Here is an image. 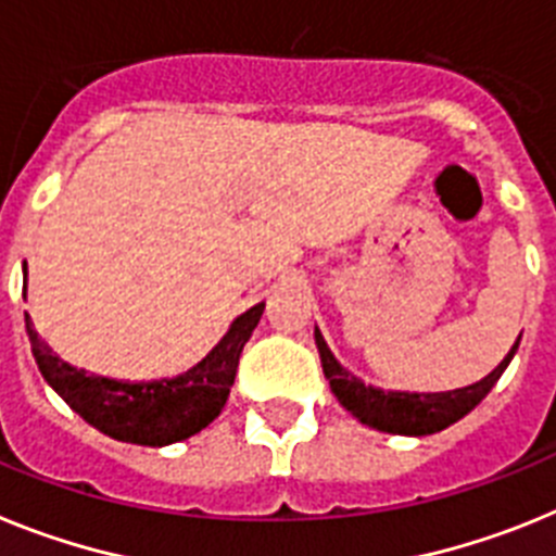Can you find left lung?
<instances>
[{
    "mask_svg": "<svg viewBox=\"0 0 556 556\" xmlns=\"http://www.w3.org/2000/svg\"><path fill=\"white\" fill-rule=\"evenodd\" d=\"M520 338L509 350L504 361L486 375L479 383L465 386V389H453V392H433V394H419V392H383L375 386H366L358 380L352 371L338 364L336 355L330 352L327 341L321 332L316 330V346L321 355V369L325 378L330 380L332 394L338 403L344 405L352 417H358L361 422L375 428V431L386 433H403V437H428V433L445 431L447 425L458 422V419L470 414L481 400L490 394V389L498 383L504 369L509 366L511 355L518 352Z\"/></svg>",
    "mask_w": 556,
    "mask_h": 556,
    "instance_id": "obj_1",
    "label": "left lung"
}]
</instances>
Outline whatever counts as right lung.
I'll return each mask as SVG.
<instances>
[{
  "instance_id": "obj_1",
  "label": "right lung",
  "mask_w": 556,
  "mask_h": 556,
  "mask_svg": "<svg viewBox=\"0 0 556 556\" xmlns=\"http://www.w3.org/2000/svg\"><path fill=\"white\" fill-rule=\"evenodd\" d=\"M27 279V274H24ZM263 302L231 321L229 332L220 338L215 350L192 369L176 378L162 380H114L91 375L86 369L61 361L50 346L38 338L30 316L24 327L30 336L33 358L47 383L66 400L72 412L80 414L91 428L105 437L131 442V445L162 447L190 439L204 431L226 405L229 389L238 375L240 352L263 316Z\"/></svg>"
}]
</instances>
